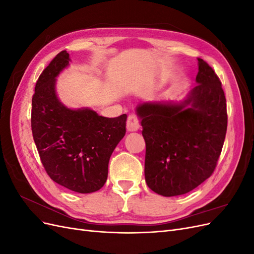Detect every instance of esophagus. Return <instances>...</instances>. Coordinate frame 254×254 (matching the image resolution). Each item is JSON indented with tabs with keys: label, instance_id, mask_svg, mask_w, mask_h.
I'll return each mask as SVG.
<instances>
[{
	"label": "esophagus",
	"instance_id": "obj_1",
	"mask_svg": "<svg viewBox=\"0 0 254 254\" xmlns=\"http://www.w3.org/2000/svg\"><path fill=\"white\" fill-rule=\"evenodd\" d=\"M126 126H127V130H128V131H130V132L137 131V130L140 129L139 119L135 118L134 115H129Z\"/></svg>",
	"mask_w": 254,
	"mask_h": 254
}]
</instances>
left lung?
I'll use <instances>...</instances> for the list:
<instances>
[{"label":"left lung","mask_w":254,"mask_h":254,"mask_svg":"<svg viewBox=\"0 0 254 254\" xmlns=\"http://www.w3.org/2000/svg\"><path fill=\"white\" fill-rule=\"evenodd\" d=\"M196 87L179 104L136 107L146 143L145 180L165 197L187 194L213 174L225 142L228 115L218 76L198 58Z\"/></svg>","instance_id":"8db88e82"}]
</instances>
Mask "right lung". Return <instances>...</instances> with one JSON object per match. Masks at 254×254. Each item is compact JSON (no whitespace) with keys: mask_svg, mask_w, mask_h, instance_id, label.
Masks as SVG:
<instances>
[{"mask_svg":"<svg viewBox=\"0 0 254 254\" xmlns=\"http://www.w3.org/2000/svg\"><path fill=\"white\" fill-rule=\"evenodd\" d=\"M60 52L44 68L32 102V131L50 178L76 193L104 187L114 148L126 133L127 115L104 118L89 108L70 109L56 94V77L68 65Z\"/></svg>","mask_w":254,"mask_h":254,"instance_id":"1","label":"right lung"}]
</instances>
